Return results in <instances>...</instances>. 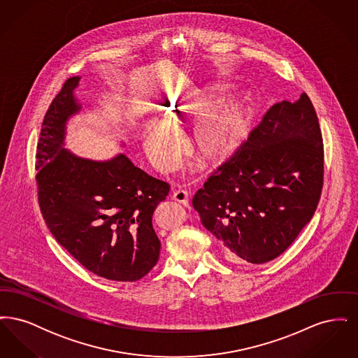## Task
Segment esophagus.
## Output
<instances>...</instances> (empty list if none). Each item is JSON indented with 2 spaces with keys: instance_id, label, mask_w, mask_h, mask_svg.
I'll return each mask as SVG.
<instances>
[{
  "instance_id": "obj_1",
  "label": "esophagus",
  "mask_w": 358,
  "mask_h": 358,
  "mask_svg": "<svg viewBox=\"0 0 358 358\" xmlns=\"http://www.w3.org/2000/svg\"><path fill=\"white\" fill-rule=\"evenodd\" d=\"M173 200H176L177 203L184 205V206H189L190 204V199H189V193L185 190H176L173 193Z\"/></svg>"
}]
</instances>
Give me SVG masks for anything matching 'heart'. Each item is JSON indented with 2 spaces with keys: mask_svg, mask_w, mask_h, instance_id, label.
Returning <instances> with one entry per match:
<instances>
[{
  "mask_svg": "<svg viewBox=\"0 0 358 358\" xmlns=\"http://www.w3.org/2000/svg\"><path fill=\"white\" fill-rule=\"evenodd\" d=\"M234 95L231 88H216L196 99L166 103L165 120H148L143 133V149L155 169L171 171L181 154V142L171 127L199 120L190 134V146L209 164H222L244 148L255 126V108L251 103L236 101L220 107ZM217 111L215 112L214 110Z\"/></svg>",
  "mask_w": 358,
  "mask_h": 358,
  "instance_id": "b5f03b06",
  "label": "heart"
}]
</instances>
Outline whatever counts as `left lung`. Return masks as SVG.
I'll return each instance as SVG.
<instances>
[{"instance_id":"obj_1","label":"left lung","mask_w":358,"mask_h":358,"mask_svg":"<svg viewBox=\"0 0 358 358\" xmlns=\"http://www.w3.org/2000/svg\"><path fill=\"white\" fill-rule=\"evenodd\" d=\"M322 185V134L303 92L296 102L273 104L192 204L228 260L263 264L283 254L311 220Z\"/></svg>"}]
</instances>
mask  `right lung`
I'll use <instances>...</instances> for the list:
<instances>
[{
  "instance_id": "right-lung-1",
  "label": "right lung",
  "mask_w": 358,
  "mask_h": 358,
  "mask_svg": "<svg viewBox=\"0 0 358 358\" xmlns=\"http://www.w3.org/2000/svg\"><path fill=\"white\" fill-rule=\"evenodd\" d=\"M69 78L44 117L36 152L38 205L52 235L88 271L117 282H136L158 262L153 228L157 205L169 184L118 154L107 161L66 149L71 117L82 110Z\"/></svg>"
}]
</instances>
